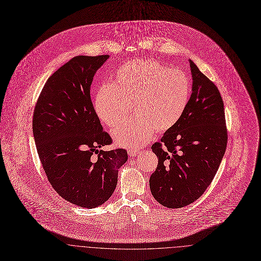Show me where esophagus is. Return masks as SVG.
Listing matches in <instances>:
<instances>
[{
  "label": "esophagus",
  "mask_w": 261,
  "mask_h": 261,
  "mask_svg": "<svg viewBox=\"0 0 261 261\" xmlns=\"http://www.w3.org/2000/svg\"><path fill=\"white\" fill-rule=\"evenodd\" d=\"M138 154H140V150H138V149H129L128 150V155L129 156H136Z\"/></svg>",
  "instance_id": "esophagus-1"
}]
</instances>
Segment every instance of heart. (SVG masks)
<instances>
[{
  "label": "heart",
  "mask_w": 261,
  "mask_h": 261,
  "mask_svg": "<svg viewBox=\"0 0 261 261\" xmlns=\"http://www.w3.org/2000/svg\"><path fill=\"white\" fill-rule=\"evenodd\" d=\"M191 95L188 75L178 69L147 59L123 64L115 73L113 83L101 86L95 93V114L106 125L113 127L129 113L112 135L123 147L138 148L148 143L154 130L172 128L182 117Z\"/></svg>",
  "instance_id": "obj_1"
}]
</instances>
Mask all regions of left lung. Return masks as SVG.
Here are the masks:
<instances>
[{
	"label": "left lung",
	"mask_w": 261,
	"mask_h": 261,
	"mask_svg": "<svg viewBox=\"0 0 261 261\" xmlns=\"http://www.w3.org/2000/svg\"><path fill=\"white\" fill-rule=\"evenodd\" d=\"M192 92L180 120L151 146L159 165L149 184L161 204L178 209L201 196L227 145L224 105L217 86L189 60Z\"/></svg>",
	"instance_id": "left-lung-1"
}]
</instances>
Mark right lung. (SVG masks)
<instances>
[{
	"mask_svg": "<svg viewBox=\"0 0 261 261\" xmlns=\"http://www.w3.org/2000/svg\"><path fill=\"white\" fill-rule=\"evenodd\" d=\"M109 58L78 56L62 66L45 83L33 117L48 181L64 199L87 209L110 198L127 161L125 149L100 150L112 139L102 130L90 98L93 76Z\"/></svg>",
	"mask_w": 261,
	"mask_h": 261,
	"instance_id": "right-lung-1",
	"label": "right lung"
}]
</instances>
